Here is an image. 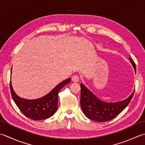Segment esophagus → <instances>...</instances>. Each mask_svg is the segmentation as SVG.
Listing matches in <instances>:
<instances>
[{
	"label": "esophagus",
	"instance_id": "esophagus-1",
	"mask_svg": "<svg viewBox=\"0 0 145 145\" xmlns=\"http://www.w3.org/2000/svg\"><path fill=\"white\" fill-rule=\"evenodd\" d=\"M79 81V77L78 75H74L72 77V81L73 82H78Z\"/></svg>",
	"mask_w": 145,
	"mask_h": 145
}]
</instances>
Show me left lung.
Wrapping results in <instances>:
<instances>
[{
  "instance_id": "obj_1",
  "label": "left lung",
  "mask_w": 145,
  "mask_h": 145,
  "mask_svg": "<svg viewBox=\"0 0 145 145\" xmlns=\"http://www.w3.org/2000/svg\"><path fill=\"white\" fill-rule=\"evenodd\" d=\"M129 60L136 72V64L130 56ZM81 89L80 105L82 111L87 118L97 122L113 120L129 105L135 92L134 90L130 96L123 101L108 103L99 99L82 83Z\"/></svg>"
}]
</instances>
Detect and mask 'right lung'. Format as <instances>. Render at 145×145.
<instances>
[{
    "mask_svg": "<svg viewBox=\"0 0 145 145\" xmlns=\"http://www.w3.org/2000/svg\"><path fill=\"white\" fill-rule=\"evenodd\" d=\"M71 80V78L66 79L58 84L46 95L35 99H27L19 97L15 93L10 81L12 97L17 107L25 116L34 120H45L52 116L57 111L58 93L64 86L69 83Z\"/></svg>",
    "mask_w": 145,
    "mask_h": 145,
    "instance_id": "add662e5",
    "label": "right lung"
}]
</instances>
